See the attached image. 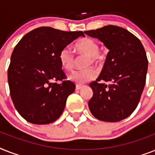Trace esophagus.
I'll return each mask as SVG.
<instances>
[{
	"instance_id": "1",
	"label": "esophagus",
	"mask_w": 155,
	"mask_h": 155,
	"mask_svg": "<svg viewBox=\"0 0 155 155\" xmlns=\"http://www.w3.org/2000/svg\"><path fill=\"white\" fill-rule=\"evenodd\" d=\"M83 87H84L83 85L76 84V86H75V89H76V90H80V89H81V88H82Z\"/></svg>"
}]
</instances>
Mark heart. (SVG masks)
<instances>
[{
	"label": "heart",
	"mask_w": 155,
	"mask_h": 155,
	"mask_svg": "<svg viewBox=\"0 0 155 155\" xmlns=\"http://www.w3.org/2000/svg\"><path fill=\"white\" fill-rule=\"evenodd\" d=\"M75 49L79 53L88 56L87 66L92 64L97 65L102 60V54L99 52L98 42L91 38H84L75 43ZM58 59L62 68L70 71L74 68L75 55L69 47H66L61 50L58 54ZM97 72L93 68H87L83 70L75 71L70 75V80L78 84L87 82L94 80L97 77Z\"/></svg>",
	"instance_id": "b5f03b06"
}]
</instances>
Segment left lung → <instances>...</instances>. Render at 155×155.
<instances>
[{
	"label": "left lung",
	"mask_w": 155,
	"mask_h": 155,
	"mask_svg": "<svg viewBox=\"0 0 155 155\" xmlns=\"http://www.w3.org/2000/svg\"><path fill=\"white\" fill-rule=\"evenodd\" d=\"M84 34L98 38L109 50L99 77L89 84L93 91L90 112L100 120L120 121L135 110L144 89L148 68L144 47L132 33L116 25ZM103 80L111 84L99 82Z\"/></svg>",
	"instance_id": "8db88e82"
}]
</instances>
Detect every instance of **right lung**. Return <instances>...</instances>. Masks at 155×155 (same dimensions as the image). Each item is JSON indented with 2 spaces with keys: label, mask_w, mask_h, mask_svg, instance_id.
<instances>
[{
  "label": "right lung",
  "mask_w": 155,
  "mask_h": 155,
  "mask_svg": "<svg viewBox=\"0 0 155 155\" xmlns=\"http://www.w3.org/2000/svg\"><path fill=\"white\" fill-rule=\"evenodd\" d=\"M80 36L84 37L82 31L42 26L26 34L16 45L8 68V83L13 104L25 120L46 125L63 113L75 84L66 80L58 54Z\"/></svg>",
  "instance_id": "right-lung-1"
}]
</instances>
